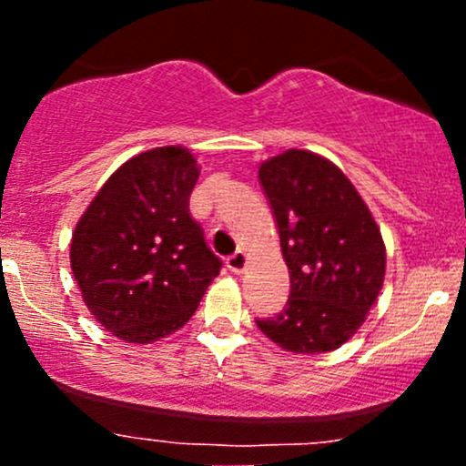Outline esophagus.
I'll list each match as a JSON object with an SVG mask.
<instances>
[{"mask_svg": "<svg viewBox=\"0 0 466 466\" xmlns=\"http://www.w3.org/2000/svg\"><path fill=\"white\" fill-rule=\"evenodd\" d=\"M245 267H248V256H245L243 251H237V254H232L228 258V269L232 271V274H243Z\"/></svg>", "mask_w": 466, "mask_h": 466, "instance_id": "obj_1", "label": "esophagus"}]
</instances>
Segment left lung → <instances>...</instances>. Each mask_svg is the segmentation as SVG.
<instances>
[{
  "mask_svg": "<svg viewBox=\"0 0 466 466\" xmlns=\"http://www.w3.org/2000/svg\"><path fill=\"white\" fill-rule=\"evenodd\" d=\"M291 291L280 313L256 319L280 349L318 355L339 349L366 322L386 276V245L350 179L300 148L260 164Z\"/></svg>",
  "mask_w": 466,
  "mask_h": 466,
  "instance_id": "1",
  "label": "left lung"
}]
</instances>
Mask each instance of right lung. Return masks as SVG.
I'll use <instances>...</instances> for the list:
<instances>
[{
    "instance_id": "1",
    "label": "right lung",
    "mask_w": 466,
    "mask_h": 466,
    "mask_svg": "<svg viewBox=\"0 0 466 466\" xmlns=\"http://www.w3.org/2000/svg\"><path fill=\"white\" fill-rule=\"evenodd\" d=\"M199 166L184 147L125 162L76 223L69 263L96 322L151 344L192 318L221 260L190 217Z\"/></svg>"
}]
</instances>
